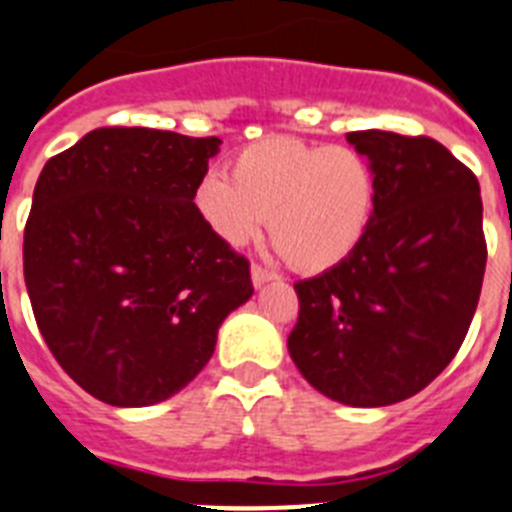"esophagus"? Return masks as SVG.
Instances as JSON below:
<instances>
[{"instance_id": "1", "label": "esophagus", "mask_w": 512, "mask_h": 512, "mask_svg": "<svg viewBox=\"0 0 512 512\" xmlns=\"http://www.w3.org/2000/svg\"><path fill=\"white\" fill-rule=\"evenodd\" d=\"M274 279H279L277 274L266 272L264 266H259V264L251 266V282H253V287H256V290H259V287H264L266 282H274Z\"/></svg>"}]
</instances>
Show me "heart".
Wrapping results in <instances>:
<instances>
[{"mask_svg":"<svg viewBox=\"0 0 512 512\" xmlns=\"http://www.w3.org/2000/svg\"><path fill=\"white\" fill-rule=\"evenodd\" d=\"M194 207L230 248L251 243L269 220L282 256L298 272L321 274L344 264L368 235L378 176L355 147L277 134L243 147L230 181L220 173L202 176Z\"/></svg>","mask_w":512,"mask_h":512,"instance_id":"heart-1","label":"heart"}]
</instances>
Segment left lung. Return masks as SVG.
<instances>
[{"mask_svg":"<svg viewBox=\"0 0 512 512\" xmlns=\"http://www.w3.org/2000/svg\"><path fill=\"white\" fill-rule=\"evenodd\" d=\"M378 176L373 225L352 256L295 285L292 362L318 393L388 406L419 393L464 342L487 243L479 181L443 144L349 131Z\"/></svg>","mask_w":512,"mask_h":512,"instance_id":"left-lung-1","label":"left lung"}]
</instances>
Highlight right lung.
<instances>
[{
    "label": "right lung",
    "instance_id": "add662e5",
    "mask_svg": "<svg viewBox=\"0 0 512 512\" xmlns=\"http://www.w3.org/2000/svg\"><path fill=\"white\" fill-rule=\"evenodd\" d=\"M220 144L111 126L43 165L25 225V285L48 349L95 399H170L253 295L248 261L194 207Z\"/></svg>",
    "mask_w": 512,
    "mask_h": 512
}]
</instances>
